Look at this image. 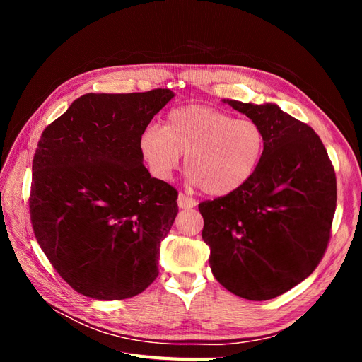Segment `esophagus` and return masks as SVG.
<instances>
[{
    "label": "esophagus",
    "mask_w": 362,
    "mask_h": 362,
    "mask_svg": "<svg viewBox=\"0 0 362 362\" xmlns=\"http://www.w3.org/2000/svg\"><path fill=\"white\" fill-rule=\"evenodd\" d=\"M178 206L182 208V210H185V208H193V206H196V201L189 198V196L180 193L178 194Z\"/></svg>",
    "instance_id": "34e87169"
}]
</instances>
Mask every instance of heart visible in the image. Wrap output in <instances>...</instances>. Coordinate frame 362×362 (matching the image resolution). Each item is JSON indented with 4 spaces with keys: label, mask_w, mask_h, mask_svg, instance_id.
I'll return each mask as SVG.
<instances>
[{
    "label": "heart",
    "mask_w": 362,
    "mask_h": 362,
    "mask_svg": "<svg viewBox=\"0 0 362 362\" xmlns=\"http://www.w3.org/2000/svg\"><path fill=\"white\" fill-rule=\"evenodd\" d=\"M264 145V131L255 120L234 119L204 105L173 108L163 128L149 125L139 139L152 177L170 180L185 154L190 182L213 196L243 187L255 173Z\"/></svg>",
    "instance_id": "b5f03b06"
}]
</instances>
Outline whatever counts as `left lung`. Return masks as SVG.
Instances as JSON below:
<instances>
[{"label": "left lung", "mask_w": 362, "mask_h": 362, "mask_svg": "<svg viewBox=\"0 0 362 362\" xmlns=\"http://www.w3.org/2000/svg\"><path fill=\"white\" fill-rule=\"evenodd\" d=\"M262 128L264 154L238 190L199 204L214 278L247 300H269L319 266L337 205L320 137L276 104L223 100Z\"/></svg>", "instance_id": "1"}]
</instances>
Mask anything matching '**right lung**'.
<instances>
[{"label": "right lung", "mask_w": 362, "mask_h": 362, "mask_svg": "<svg viewBox=\"0 0 362 362\" xmlns=\"http://www.w3.org/2000/svg\"><path fill=\"white\" fill-rule=\"evenodd\" d=\"M173 96L86 93L43 129L33 158V231L59 275L87 298H133L158 276L178 192L151 178L139 139Z\"/></svg>", "instance_id": "right-lung-1"}]
</instances>
